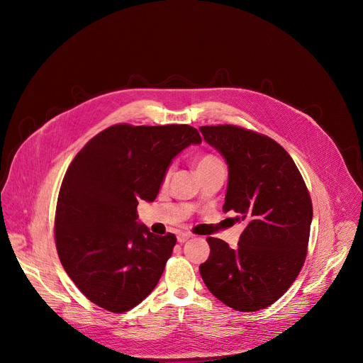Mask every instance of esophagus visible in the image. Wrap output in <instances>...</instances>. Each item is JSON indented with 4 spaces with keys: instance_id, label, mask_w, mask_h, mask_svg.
Returning a JSON list of instances; mask_svg holds the SVG:
<instances>
[{
    "instance_id": "obj_1",
    "label": "esophagus",
    "mask_w": 363,
    "mask_h": 363,
    "mask_svg": "<svg viewBox=\"0 0 363 363\" xmlns=\"http://www.w3.org/2000/svg\"><path fill=\"white\" fill-rule=\"evenodd\" d=\"M189 237H191V234H188V233H181V234H178V242L184 244Z\"/></svg>"
}]
</instances>
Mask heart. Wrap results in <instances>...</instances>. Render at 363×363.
Here are the masks:
<instances>
[{
  "label": "heart",
  "instance_id": "b5f03b06",
  "mask_svg": "<svg viewBox=\"0 0 363 363\" xmlns=\"http://www.w3.org/2000/svg\"><path fill=\"white\" fill-rule=\"evenodd\" d=\"M218 164H223L220 158H217L216 155H203V157H201L198 161H196V171L198 169H202V168H208V167H214V165H218ZM171 175V168L167 169L165 175H164V179L167 181Z\"/></svg>",
  "mask_w": 363,
  "mask_h": 363
}]
</instances>
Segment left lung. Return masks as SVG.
Listing matches in <instances>:
<instances>
[{
    "mask_svg": "<svg viewBox=\"0 0 363 363\" xmlns=\"http://www.w3.org/2000/svg\"><path fill=\"white\" fill-rule=\"evenodd\" d=\"M199 130L228 164L224 213L234 211L235 221L247 223L235 248L206 238L211 252L199 273L224 304L257 312L277 301L304 264L312 198L294 161L274 139L235 125Z\"/></svg>",
    "mask_w": 363,
    "mask_h": 363,
    "instance_id": "8db88e82",
    "label": "left lung"
}]
</instances>
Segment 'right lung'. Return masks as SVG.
I'll list each match as a JSON object with an SVG mask.
<instances>
[{
	"label": "right lung",
	"mask_w": 363,
	"mask_h": 363,
	"mask_svg": "<svg viewBox=\"0 0 363 363\" xmlns=\"http://www.w3.org/2000/svg\"><path fill=\"white\" fill-rule=\"evenodd\" d=\"M199 142L189 125L119 123L76 155L60 186L55 240L66 273L91 303L123 313L158 284L177 237L138 224L136 206L157 198L172 158Z\"/></svg>",
	"instance_id": "1"
}]
</instances>
